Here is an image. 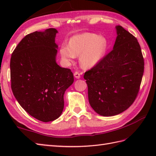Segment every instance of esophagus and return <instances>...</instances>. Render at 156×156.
<instances>
[{
	"label": "esophagus",
	"instance_id": "obj_1",
	"mask_svg": "<svg viewBox=\"0 0 156 156\" xmlns=\"http://www.w3.org/2000/svg\"><path fill=\"white\" fill-rule=\"evenodd\" d=\"M74 77L77 79H79L80 78V74L78 72H75L74 74Z\"/></svg>",
	"mask_w": 156,
	"mask_h": 156
}]
</instances>
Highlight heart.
Segmentation results:
<instances>
[{"instance_id": "obj_1", "label": "heart", "mask_w": 156, "mask_h": 156, "mask_svg": "<svg viewBox=\"0 0 156 156\" xmlns=\"http://www.w3.org/2000/svg\"><path fill=\"white\" fill-rule=\"evenodd\" d=\"M108 48L107 38L93 33H84L72 37L69 45L62 44L59 53L66 64H69L80 55L79 61L82 67L90 68L104 58Z\"/></svg>"}]
</instances>
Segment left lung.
<instances>
[{
	"mask_svg": "<svg viewBox=\"0 0 156 156\" xmlns=\"http://www.w3.org/2000/svg\"><path fill=\"white\" fill-rule=\"evenodd\" d=\"M113 49L84 78L88 101L100 115H117L133 103L140 90L144 59L137 39L120 25L116 26Z\"/></svg>",
	"mask_w": 156,
	"mask_h": 156,
	"instance_id": "1",
	"label": "left lung"
}]
</instances>
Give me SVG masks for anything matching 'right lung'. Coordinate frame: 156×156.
<instances>
[{"instance_id":"right-lung-1","label":"right lung","mask_w":156,"mask_h":156,"mask_svg":"<svg viewBox=\"0 0 156 156\" xmlns=\"http://www.w3.org/2000/svg\"><path fill=\"white\" fill-rule=\"evenodd\" d=\"M54 28L35 31L19 42L11 55L12 93L24 110L37 120H55L64 109L65 91L74 82L68 68L56 63Z\"/></svg>"}]
</instances>
